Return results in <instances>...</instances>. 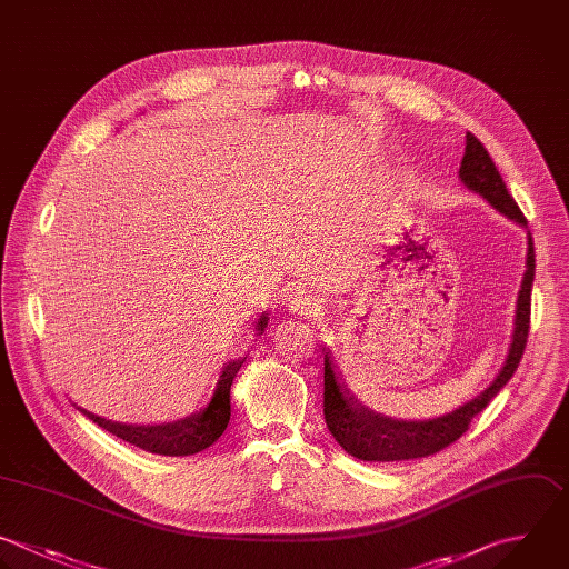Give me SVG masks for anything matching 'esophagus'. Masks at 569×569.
I'll return each instance as SVG.
<instances>
[{
    "mask_svg": "<svg viewBox=\"0 0 569 569\" xmlns=\"http://www.w3.org/2000/svg\"><path fill=\"white\" fill-rule=\"evenodd\" d=\"M287 307L291 313L296 316H305V318H311L320 311V300L316 296H311L309 291H293L289 298H287Z\"/></svg>",
    "mask_w": 569,
    "mask_h": 569,
    "instance_id": "esophagus-1",
    "label": "esophagus"
}]
</instances>
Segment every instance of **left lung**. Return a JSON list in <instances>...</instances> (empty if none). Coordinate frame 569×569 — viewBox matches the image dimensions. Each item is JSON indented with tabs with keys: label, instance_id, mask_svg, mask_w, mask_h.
Masks as SVG:
<instances>
[{
	"label": "left lung",
	"instance_id": "1",
	"mask_svg": "<svg viewBox=\"0 0 569 569\" xmlns=\"http://www.w3.org/2000/svg\"><path fill=\"white\" fill-rule=\"evenodd\" d=\"M465 156L460 162V180L476 193H480L493 209L527 227L525 216L518 204L509 196L496 164L491 162L487 149L471 136H465ZM533 242L529 238L527 247V271L520 284L518 302H516V327L513 340L505 360V367L496 376V380L473 400L462 405L460 409L433 418V420H391L369 411L360 405L338 376L336 362L327 349L325 353V422L336 442L351 456L360 460H409L431 456L451 442H456L467 429L476 413H480L489 400L507 385L513 376L529 333V313H531V282H533Z\"/></svg>",
	"mask_w": 569,
	"mask_h": 569
}]
</instances>
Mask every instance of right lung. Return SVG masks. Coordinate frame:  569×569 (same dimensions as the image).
Returning <instances> with one entry per match:
<instances>
[{
	"label": "right lung",
	"instance_id": "right-lung-1",
	"mask_svg": "<svg viewBox=\"0 0 569 569\" xmlns=\"http://www.w3.org/2000/svg\"><path fill=\"white\" fill-rule=\"evenodd\" d=\"M267 327V316H262L258 320V333H262ZM244 360H233L224 367V371L218 378V385L213 389V396L209 400V405L187 418H180L176 422H167V425H120V422H111L104 420L100 416H93L89 411H84L93 422H98L102 429L111 431L113 436L144 449L151 453H160V456H191L198 453L202 449H207L209 445H213L222 431L229 425L231 418V385L236 373L240 371Z\"/></svg>",
	"mask_w": 569,
	"mask_h": 569
}]
</instances>
